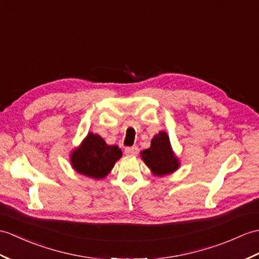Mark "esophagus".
<instances>
[{
  "instance_id": "34e87169",
  "label": "esophagus",
  "mask_w": 259,
  "mask_h": 259,
  "mask_svg": "<svg viewBox=\"0 0 259 259\" xmlns=\"http://www.w3.org/2000/svg\"><path fill=\"white\" fill-rule=\"evenodd\" d=\"M124 153L129 155V157H135V155L138 154V147H128L124 149Z\"/></svg>"
}]
</instances>
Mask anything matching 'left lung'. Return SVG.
<instances>
[{
  "label": "left lung",
  "mask_w": 259,
  "mask_h": 259,
  "mask_svg": "<svg viewBox=\"0 0 259 259\" xmlns=\"http://www.w3.org/2000/svg\"><path fill=\"white\" fill-rule=\"evenodd\" d=\"M141 158L154 176L163 177L177 171L180 166L179 159L172 151L169 136L160 131L153 137L151 146L141 151Z\"/></svg>",
  "instance_id": "8db88e82"
}]
</instances>
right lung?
Listing matches in <instances>:
<instances>
[{
  "mask_svg": "<svg viewBox=\"0 0 259 259\" xmlns=\"http://www.w3.org/2000/svg\"><path fill=\"white\" fill-rule=\"evenodd\" d=\"M121 157L118 146H109L99 135L89 132L80 146L71 152L70 163L76 172L100 180L109 174Z\"/></svg>",
  "mask_w": 259,
  "mask_h": 259,
  "instance_id": "obj_1",
  "label": "right lung"
}]
</instances>
